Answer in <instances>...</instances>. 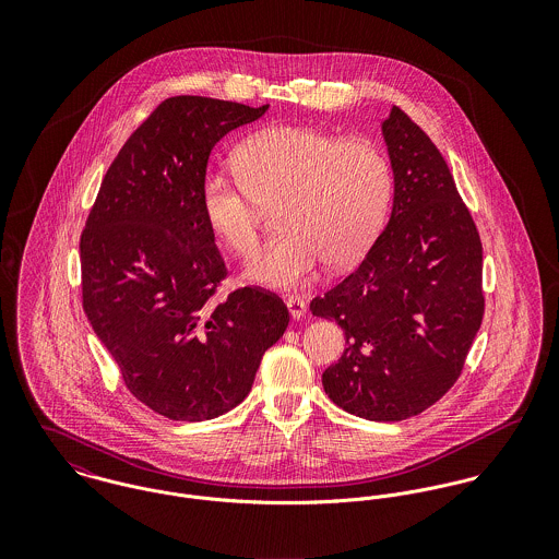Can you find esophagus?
I'll use <instances>...</instances> for the list:
<instances>
[{
	"label": "esophagus",
	"instance_id": "esophagus-1",
	"mask_svg": "<svg viewBox=\"0 0 559 559\" xmlns=\"http://www.w3.org/2000/svg\"><path fill=\"white\" fill-rule=\"evenodd\" d=\"M286 306H288L290 317L295 320L304 319V317H306V312H308V304H306V299H304V297H297V295H290V297L286 299Z\"/></svg>",
	"mask_w": 559,
	"mask_h": 559
}]
</instances>
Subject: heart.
<instances>
[{
	"label": "heart",
	"instance_id": "b5f03b06",
	"mask_svg": "<svg viewBox=\"0 0 559 559\" xmlns=\"http://www.w3.org/2000/svg\"><path fill=\"white\" fill-rule=\"evenodd\" d=\"M239 176L211 169L200 204L213 235L249 258L260 247V206L280 198L284 230L247 266V277L271 288H299L331 266L355 262L379 235L390 211L394 176L383 148L370 140H340L304 127H273L237 151Z\"/></svg>",
	"mask_w": 559,
	"mask_h": 559
}]
</instances>
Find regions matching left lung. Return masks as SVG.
I'll return each mask as SVG.
<instances>
[{
    "mask_svg": "<svg viewBox=\"0 0 559 559\" xmlns=\"http://www.w3.org/2000/svg\"><path fill=\"white\" fill-rule=\"evenodd\" d=\"M383 138L392 217L310 310L346 335L344 355L322 372L326 396L357 417L400 421L443 399L463 372L484 317L481 242L448 163L396 105Z\"/></svg>",
    "mask_w": 559,
    "mask_h": 559,
    "instance_id": "1",
    "label": "left lung"
}]
</instances>
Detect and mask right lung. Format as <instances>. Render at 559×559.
<instances>
[{
  "label": "right lung",
  "instance_id": "right-lung-1",
  "mask_svg": "<svg viewBox=\"0 0 559 559\" xmlns=\"http://www.w3.org/2000/svg\"><path fill=\"white\" fill-rule=\"evenodd\" d=\"M266 109L165 98L109 165L81 233L85 317L129 392L174 421L242 402L290 320L255 286L217 301L228 271L200 204L213 146Z\"/></svg>",
  "mask_w": 559,
  "mask_h": 559
}]
</instances>
